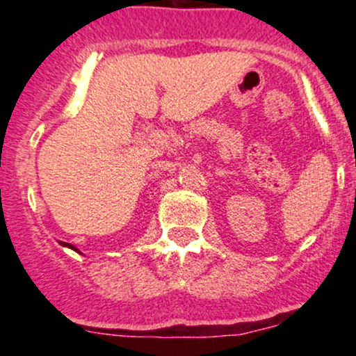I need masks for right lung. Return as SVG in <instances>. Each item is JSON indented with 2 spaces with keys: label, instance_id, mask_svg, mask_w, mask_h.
Returning <instances> with one entry per match:
<instances>
[{
  "label": "right lung",
  "instance_id": "add662e5",
  "mask_svg": "<svg viewBox=\"0 0 356 356\" xmlns=\"http://www.w3.org/2000/svg\"><path fill=\"white\" fill-rule=\"evenodd\" d=\"M60 244H61V246H65V248H70V249H73V251L80 252V251H79V249H76L75 246H72V244H70V243H63V241H60Z\"/></svg>",
  "mask_w": 356,
  "mask_h": 356
}]
</instances>
